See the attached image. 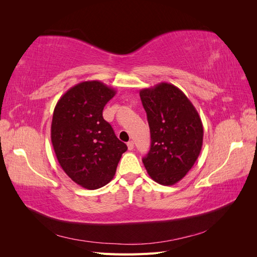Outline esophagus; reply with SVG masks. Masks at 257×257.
<instances>
[{
    "label": "esophagus",
    "instance_id": "34e87169",
    "mask_svg": "<svg viewBox=\"0 0 257 257\" xmlns=\"http://www.w3.org/2000/svg\"><path fill=\"white\" fill-rule=\"evenodd\" d=\"M127 148H128V150H133L134 149V142H128L127 143Z\"/></svg>",
    "mask_w": 257,
    "mask_h": 257
}]
</instances>
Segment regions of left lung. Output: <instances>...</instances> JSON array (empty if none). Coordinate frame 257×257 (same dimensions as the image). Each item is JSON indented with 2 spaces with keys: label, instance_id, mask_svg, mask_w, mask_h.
Listing matches in <instances>:
<instances>
[{
  "label": "left lung",
  "instance_id": "8db88e82",
  "mask_svg": "<svg viewBox=\"0 0 257 257\" xmlns=\"http://www.w3.org/2000/svg\"><path fill=\"white\" fill-rule=\"evenodd\" d=\"M139 95L151 135L150 151L143 163L155 182L173 185L188 174L199 157L203 123L191 100L172 83L143 89Z\"/></svg>",
  "mask_w": 257,
  "mask_h": 257
}]
</instances>
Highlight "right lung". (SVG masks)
<instances>
[{"instance_id":"add662e5","label":"right lung","mask_w":257,"mask_h":257,"mask_svg":"<svg viewBox=\"0 0 257 257\" xmlns=\"http://www.w3.org/2000/svg\"><path fill=\"white\" fill-rule=\"evenodd\" d=\"M115 90L98 80L67 90L54 107L51 143L60 166L74 182L96 190L111 181L126 145L103 118Z\"/></svg>"}]
</instances>
